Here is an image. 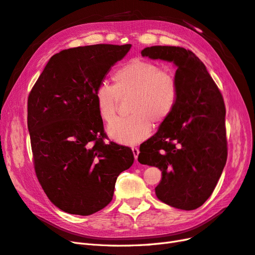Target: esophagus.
Returning <instances> with one entry per match:
<instances>
[{
	"label": "esophagus",
	"mask_w": 255,
	"mask_h": 255,
	"mask_svg": "<svg viewBox=\"0 0 255 255\" xmlns=\"http://www.w3.org/2000/svg\"><path fill=\"white\" fill-rule=\"evenodd\" d=\"M132 151H133V154H134V157L135 159L138 158V155H139V149L136 148V146H133L132 148Z\"/></svg>",
	"instance_id": "obj_1"
}]
</instances>
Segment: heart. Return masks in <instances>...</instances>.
<instances>
[{
	"instance_id": "1",
	"label": "heart",
	"mask_w": 255,
	"mask_h": 255,
	"mask_svg": "<svg viewBox=\"0 0 255 255\" xmlns=\"http://www.w3.org/2000/svg\"><path fill=\"white\" fill-rule=\"evenodd\" d=\"M113 85H99L95 103L100 117L111 122L116 117L117 97L129 96L128 117L112 122L107 132L120 143L133 144L148 136L155 127L163 125L174 112L180 88L175 75L163 70L154 61L135 58L116 69Z\"/></svg>"
}]
</instances>
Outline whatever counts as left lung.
I'll list each match as a JSON object with an SVG mask.
<instances>
[{
    "mask_svg": "<svg viewBox=\"0 0 255 255\" xmlns=\"http://www.w3.org/2000/svg\"><path fill=\"white\" fill-rule=\"evenodd\" d=\"M141 55L173 61L180 96L170 117L140 144L138 161L160 169L158 200L180 210H196L213 194L227 163L225 101L191 51L155 45L143 49Z\"/></svg>",
    "mask_w": 255,
    "mask_h": 255,
    "instance_id": "1",
    "label": "left lung"
}]
</instances>
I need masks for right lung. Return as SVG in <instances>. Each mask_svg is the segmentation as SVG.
<instances>
[{"mask_svg":"<svg viewBox=\"0 0 255 255\" xmlns=\"http://www.w3.org/2000/svg\"><path fill=\"white\" fill-rule=\"evenodd\" d=\"M130 44H94L51 57L27 99L37 179L59 210L88 216L113 200L118 175L134 163L130 148L106 143L95 92Z\"/></svg>","mask_w":255,"mask_h":255,"instance_id":"obj_1","label":"right lung"}]
</instances>
